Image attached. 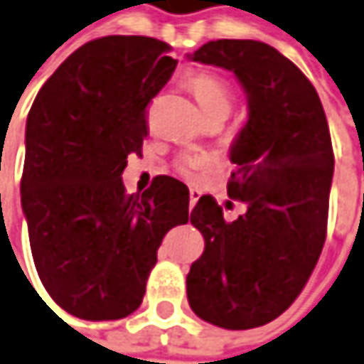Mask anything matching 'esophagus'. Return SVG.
Here are the masks:
<instances>
[{"label": "esophagus", "mask_w": 364, "mask_h": 364, "mask_svg": "<svg viewBox=\"0 0 364 364\" xmlns=\"http://www.w3.org/2000/svg\"><path fill=\"white\" fill-rule=\"evenodd\" d=\"M199 197H201V193L197 191V189H191V191H189V205H191V207H195V205H197V201H199Z\"/></svg>", "instance_id": "1"}]
</instances>
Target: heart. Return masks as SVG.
Instances as JSON below:
<instances>
[{
    "mask_svg": "<svg viewBox=\"0 0 364 364\" xmlns=\"http://www.w3.org/2000/svg\"><path fill=\"white\" fill-rule=\"evenodd\" d=\"M187 87L191 89V93L197 99L203 115L207 119H213V117H219L223 121L227 119V115L231 113V107H233V89L223 77L209 73V71L193 73L191 77L187 79ZM207 169H209V161H207V157H201V155L185 153L177 161V171L181 173L185 179H191V181Z\"/></svg>",
    "mask_w": 364,
    "mask_h": 364,
    "instance_id": "1",
    "label": "heart"
}]
</instances>
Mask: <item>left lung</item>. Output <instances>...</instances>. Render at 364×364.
Wrapping results in <instances>:
<instances>
[{
  "label": "left lung",
  "mask_w": 364,
  "mask_h": 364,
  "mask_svg": "<svg viewBox=\"0 0 364 364\" xmlns=\"http://www.w3.org/2000/svg\"><path fill=\"white\" fill-rule=\"evenodd\" d=\"M191 59L233 71L249 119L231 147L227 183L247 213L225 221L211 195L193 207L205 251L187 275V299L215 327H261L293 305L325 245L335 167L327 117L305 73L263 41L217 39Z\"/></svg>",
  "instance_id": "obj_1"
}]
</instances>
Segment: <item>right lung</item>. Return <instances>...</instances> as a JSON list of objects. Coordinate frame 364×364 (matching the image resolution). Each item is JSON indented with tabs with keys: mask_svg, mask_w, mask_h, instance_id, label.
I'll return each instance as SVG.
<instances>
[{
	"mask_svg": "<svg viewBox=\"0 0 364 364\" xmlns=\"http://www.w3.org/2000/svg\"><path fill=\"white\" fill-rule=\"evenodd\" d=\"M165 41L107 36L73 51L39 89L26 127L21 207L37 275L63 311L115 321L143 301L165 233L189 221V189L157 175L127 195L147 105L175 71Z\"/></svg>",
	"mask_w": 364,
	"mask_h": 364,
	"instance_id": "add662e5",
	"label": "right lung"
}]
</instances>
